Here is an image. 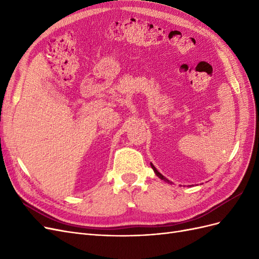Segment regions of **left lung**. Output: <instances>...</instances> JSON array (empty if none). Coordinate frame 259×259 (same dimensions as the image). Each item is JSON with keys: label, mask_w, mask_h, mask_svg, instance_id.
Wrapping results in <instances>:
<instances>
[{"label": "left lung", "mask_w": 259, "mask_h": 259, "mask_svg": "<svg viewBox=\"0 0 259 259\" xmlns=\"http://www.w3.org/2000/svg\"><path fill=\"white\" fill-rule=\"evenodd\" d=\"M151 167H152V169L154 170V173H155V175H156V176H158L159 178H161L162 180H164V182H166V183H168V184H171V183L169 182V180H168V179H166V178H165V177H164V176H163V175H162L161 173H159V171H158V169H156V168L154 167V165H153V164H152V163H151Z\"/></svg>", "instance_id": "obj_1"}]
</instances>
